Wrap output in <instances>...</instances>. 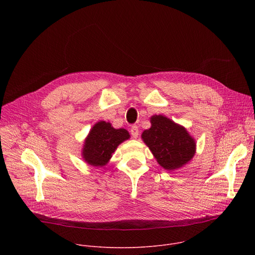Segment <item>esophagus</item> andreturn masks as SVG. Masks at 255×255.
Listing matches in <instances>:
<instances>
[{"label": "esophagus", "mask_w": 255, "mask_h": 255, "mask_svg": "<svg viewBox=\"0 0 255 255\" xmlns=\"http://www.w3.org/2000/svg\"><path fill=\"white\" fill-rule=\"evenodd\" d=\"M130 132H131V135H132L134 138H137V137H138V134H139V130H138V127H137L136 125H133V126L131 127V130H130Z\"/></svg>", "instance_id": "esophagus-1"}]
</instances>
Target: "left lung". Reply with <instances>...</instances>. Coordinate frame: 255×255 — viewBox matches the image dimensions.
Returning a JSON list of instances; mask_svg holds the SVG:
<instances>
[{"mask_svg":"<svg viewBox=\"0 0 255 255\" xmlns=\"http://www.w3.org/2000/svg\"><path fill=\"white\" fill-rule=\"evenodd\" d=\"M150 123L141 138L164 169H177L194 157L196 141L185 127L162 115L152 116Z\"/></svg>","mask_w":255,"mask_h":255,"instance_id":"1","label":"left lung"}]
</instances>
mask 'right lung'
<instances>
[{"instance_id":"right-lung-1","label":"right lung","mask_w":255,"mask_h":255,"mask_svg":"<svg viewBox=\"0 0 255 255\" xmlns=\"http://www.w3.org/2000/svg\"><path fill=\"white\" fill-rule=\"evenodd\" d=\"M130 138L126 129H115L111 123L100 121L91 129L83 147L84 160L93 166L106 165L119 144Z\"/></svg>"}]
</instances>
